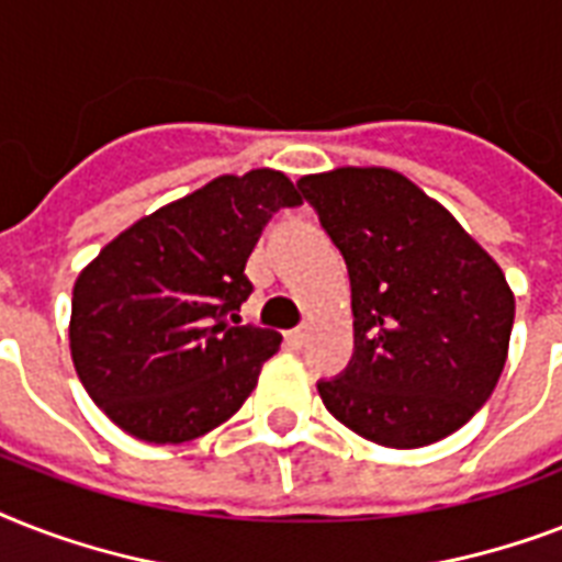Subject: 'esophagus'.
<instances>
[{
  "label": "esophagus",
  "instance_id": "esophagus-1",
  "mask_svg": "<svg viewBox=\"0 0 562 562\" xmlns=\"http://www.w3.org/2000/svg\"><path fill=\"white\" fill-rule=\"evenodd\" d=\"M285 338H289V344L294 347V350H300V347L308 341V326H297V329H291Z\"/></svg>",
  "mask_w": 562,
  "mask_h": 562
}]
</instances>
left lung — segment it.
<instances>
[{
  "label": "left lung",
  "instance_id": "obj_1",
  "mask_svg": "<svg viewBox=\"0 0 562 562\" xmlns=\"http://www.w3.org/2000/svg\"><path fill=\"white\" fill-rule=\"evenodd\" d=\"M297 187L350 271L356 352L317 382L326 411L387 449L443 440L505 368L516 308L505 273L400 171L344 166Z\"/></svg>",
  "mask_w": 562,
  "mask_h": 562
}]
</instances>
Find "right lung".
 Listing matches in <instances>:
<instances>
[{"instance_id": "obj_1", "label": "right lung", "mask_w": 562, "mask_h": 562, "mask_svg": "<svg viewBox=\"0 0 562 562\" xmlns=\"http://www.w3.org/2000/svg\"><path fill=\"white\" fill-rule=\"evenodd\" d=\"M282 171L221 175L119 233L75 280L69 350L90 400L136 440L187 443L241 408L282 335L238 324L262 227L300 206Z\"/></svg>"}]
</instances>
